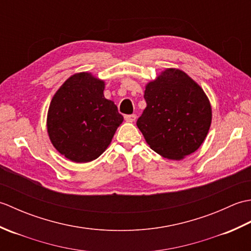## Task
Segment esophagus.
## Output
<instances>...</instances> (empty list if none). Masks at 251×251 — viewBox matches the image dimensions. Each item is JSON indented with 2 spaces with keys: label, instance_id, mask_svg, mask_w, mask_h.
Instances as JSON below:
<instances>
[{
  "label": "esophagus",
  "instance_id": "esophagus-1",
  "mask_svg": "<svg viewBox=\"0 0 251 251\" xmlns=\"http://www.w3.org/2000/svg\"><path fill=\"white\" fill-rule=\"evenodd\" d=\"M137 119V115L136 114H130V115H126L125 116V121L128 122V123H134Z\"/></svg>",
  "mask_w": 251,
  "mask_h": 251
}]
</instances>
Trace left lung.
Here are the masks:
<instances>
[{
    "instance_id": "1",
    "label": "left lung",
    "mask_w": 251,
    "mask_h": 251,
    "mask_svg": "<svg viewBox=\"0 0 251 251\" xmlns=\"http://www.w3.org/2000/svg\"><path fill=\"white\" fill-rule=\"evenodd\" d=\"M147 102L137 126L153 151L180 161L204 142L212 119L210 101L193 78L165 69L146 85Z\"/></svg>"
}]
</instances>
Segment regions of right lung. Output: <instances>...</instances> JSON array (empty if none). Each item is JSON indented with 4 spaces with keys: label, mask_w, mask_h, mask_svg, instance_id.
<instances>
[{
    "label": "right lung",
    "mask_w": 251,
    "mask_h": 251,
    "mask_svg": "<svg viewBox=\"0 0 251 251\" xmlns=\"http://www.w3.org/2000/svg\"><path fill=\"white\" fill-rule=\"evenodd\" d=\"M105 83L89 72L66 79L47 112V134L56 150L74 163L98 158L124 117L103 95Z\"/></svg>",
    "instance_id": "1"
}]
</instances>
